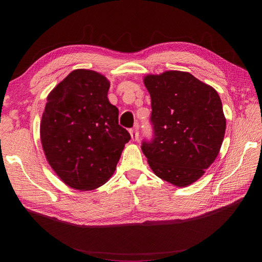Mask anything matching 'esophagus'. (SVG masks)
Segmentation results:
<instances>
[{"mask_svg":"<svg viewBox=\"0 0 262 262\" xmlns=\"http://www.w3.org/2000/svg\"><path fill=\"white\" fill-rule=\"evenodd\" d=\"M130 134H131V139L133 141H138L139 140V125L137 124L136 128L130 130Z\"/></svg>","mask_w":262,"mask_h":262,"instance_id":"34e87169","label":"esophagus"}]
</instances>
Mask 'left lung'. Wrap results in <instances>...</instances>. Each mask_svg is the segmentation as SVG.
Wrapping results in <instances>:
<instances>
[{
    "label": "left lung",
    "mask_w": 262,
    "mask_h": 262,
    "mask_svg": "<svg viewBox=\"0 0 262 262\" xmlns=\"http://www.w3.org/2000/svg\"><path fill=\"white\" fill-rule=\"evenodd\" d=\"M154 138L142 152L157 177L176 187L201 178L223 143L226 119L217 92L192 74L166 71L143 78Z\"/></svg>",
    "instance_id": "left-lung-1"
}]
</instances>
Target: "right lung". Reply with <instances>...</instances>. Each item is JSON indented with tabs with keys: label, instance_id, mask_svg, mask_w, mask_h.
I'll use <instances>...</instances> for the list:
<instances>
[{
	"label": "right lung",
	"instance_id": "add662e5",
	"mask_svg": "<svg viewBox=\"0 0 262 262\" xmlns=\"http://www.w3.org/2000/svg\"><path fill=\"white\" fill-rule=\"evenodd\" d=\"M109 87L106 76L77 69L47 97L40 122L46 158L67 186L80 191L106 184L131 139L118 123Z\"/></svg>",
	"mask_w": 262,
	"mask_h": 262
}]
</instances>
